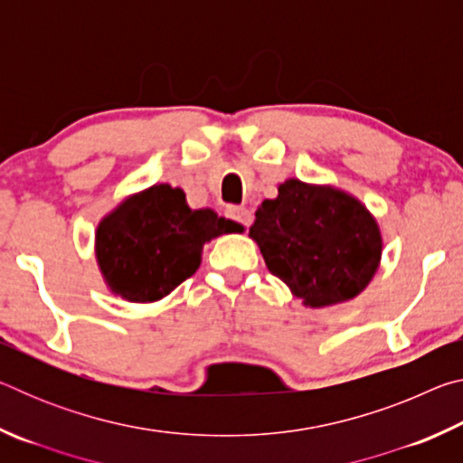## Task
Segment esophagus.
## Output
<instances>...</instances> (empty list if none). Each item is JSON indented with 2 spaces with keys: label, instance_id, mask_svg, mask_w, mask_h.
I'll use <instances>...</instances> for the list:
<instances>
[{
  "label": "esophagus",
  "instance_id": "obj_1",
  "mask_svg": "<svg viewBox=\"0 0 463 463\" xmlns=\"http://www.w3.org/2000/svg\"><path fill=\"white\" fill-rule=\"evenodd\" d=\"M226 216L232 218L234 222L242 224L245 229H249L250 222H253V214H250L249 210L242 208V206H229V210H226Z\"/></svg>",
  "mask_w": 463,
  "mask_h": 463
}]
</instances>
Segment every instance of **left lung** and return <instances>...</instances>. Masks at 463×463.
<instances>
[{
  "mask_svg": "<svg viewBox=\"0 0 463 463\" xmlns=\"http://www.w3.org/2000/svg\"><path fill=\"white\" fill-rule=\"evenodd\" d=\"M249 237L273 276L310 308L362 294L383 249L378 221L355 195L296 177L278 185V198L261 202Z\"/></svg>",
  "mask_w": 463,
  "mask_h": 463,
  "instance_id": "1",
  "label": "left lung"
}]
</instances>
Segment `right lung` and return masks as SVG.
I'll return each instance as SVG.
<instances>
[{"instance_id":"1","label":"right lung","mask_w":463,"mask_h":463,"mask_svg":"<svg viewBox=\"0 0 463 463\" xmlns=\"http://www.w3.org/2000/svg\"><path fill=\"white\" fill-rule=\"evenodd\" d=\"M242 231V224L213 208L192 210L182 187L155 184L101 218L98 268L114 296L137 304L156 302L198 271L206 242Z\"/></svg>"}]
</instances>
